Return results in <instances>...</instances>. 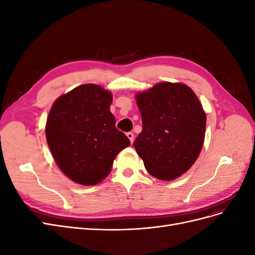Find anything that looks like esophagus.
Wrapping results in <instances>:
<instances>
[{
  "label": "esophagus",
  "instance_id": "1",
  "mask_svg": "<svg viewBox=\"0 0 255 255\" xmlns=\"http://www.w3.org/2000/svg\"><path fill=\"white\" fill-rule=\"evenodd\" d=\"M127 136L128 137V139H129L130 142L134 141V133H133V132H128V133H127Z\"/></svg>",
  "mask_w": 255,
  "mask_h": 255
}]
</instances>
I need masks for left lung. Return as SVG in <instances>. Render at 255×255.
Instances as JSON below:
<instances>
[{"label": "left lung", "instance_id": "1", "mask_svg": "<svg viewBox=\"0 0 255 255\" xmlns=\"http://www.w3.org/2000/svg\"><path fill=\"white\" fill-rule=\"evenodd\" d=\"M142 130L134 148L146 170L170 181L186 172L201 152L206 116L199 99L184 84L159 83L137 95Z\"/></svg>", "mask_w": 255, "mask_h": 255}]
</instances>
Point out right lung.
Returning a JSON list of instances; mask_svg holds the SVG:
<instances>
[{"instance_id": "1", "label": "right lung", "mask_w": 255, "mask_h": 255, "mask_svg": "<svg viewBox=\"0 0 255 255\" xmlns=\"http://www.w3.org/2000/svg\"><path fill=\"white\" fill-rule=\"evenodd\" d=\"M110 91L85 84L53 104L45 137L56 164L69 179L96 185L111 172L117 154L130 144L116 128Z\"/></svg>"}]
</instances>
